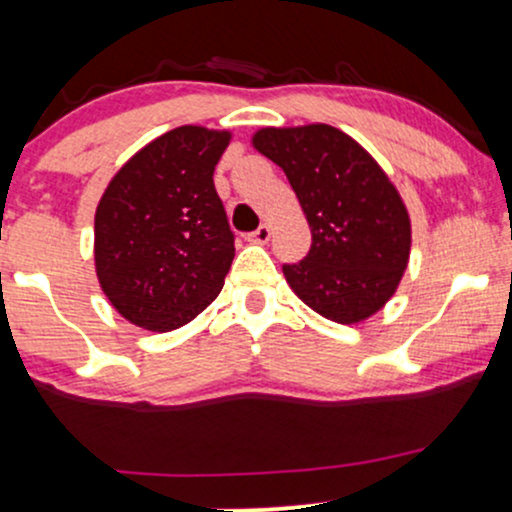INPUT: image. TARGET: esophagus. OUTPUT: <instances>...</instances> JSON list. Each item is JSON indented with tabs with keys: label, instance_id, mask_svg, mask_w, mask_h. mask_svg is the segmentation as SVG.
<instances>
[{
	"label": "esophagus",
	"instance_id": "esophagus-1",
	"mask_svg": "<svg viewBox=\"0 0 512 512\" xmlns=\"http://www.w3.org/2000/svg\"><path fill=\"white\" fill-rule=\"evenodd\" d=\"M269 238H272V228H269L267 223H262V226L257 228V231H252V233H250V236H248V243L264 245V243H269Z\"/></svg>",
	"mask_w": 512,
	"mask_h": 512
}]
</instances>
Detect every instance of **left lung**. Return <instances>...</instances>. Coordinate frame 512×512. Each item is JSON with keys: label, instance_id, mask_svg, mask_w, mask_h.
Segmentation results:
<instances>
[{"label": "left lung", "instance_id": "left-lung-1", "mask_svg": "<svg viewBox=\"0 0 512 512\" xmlns=\"http://www.w3.org/2000/svg\"><path fill=\"white\" fill-rule=\"evenodd\" d=\"M252 146L284 170L313 233L305 260L284 264L291 291L339 325L378 313L411 250L409 211L385 170L330 125L262 127Z\"/></svg>", "mask_w": 512, "mask_h": 512}]
</instances>
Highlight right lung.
Here are the masks:
<instances>
[{
	"instance_id": "add662e5",
	"label": "right lung",
	"mask_w": 512,
	"mask_h": 512,
	"mask_svg": "<svg viewBox=\"0 0 512 512\" xmlns=\"http://www.w3.org/2000/svg\"><path fill=\"white\" fill-rule=\"evenodd\" d=\"M228 142V129H170L117 170L98 202V284L142 330H178L223 289L236 248L214 168Z\"/></svg>"
}]
</instances>
